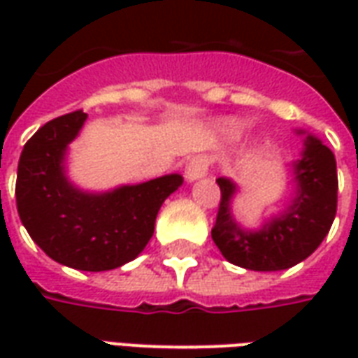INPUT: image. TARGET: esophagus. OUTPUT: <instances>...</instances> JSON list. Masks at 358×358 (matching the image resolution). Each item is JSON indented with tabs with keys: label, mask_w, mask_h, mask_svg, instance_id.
Wrapping results in <instances>:
<instances>
[{
	"label": "esophagus",
	"mask_w": 358,
	"mask_h": 358,
	"mask_svg": "<svg viewBox=\"0 0 358 358\" xmlns=\"http://www.w3.org/2000/svg\"><path fill=\"white\" fill-rule=\"evenodd\" d=\"M209 171V161L205 157H194L189 163L186 164V180L187 182H195V180L203 178Z\"/></svg>",
	"instance_id": "esophagus-1"
}]
</instances>
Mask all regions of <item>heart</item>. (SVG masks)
Instances as JSON below:
<instances>
[{"mask_svg":"<svg viewBox=\"0 0 358 358\" xmlns=\"http://www.w3.org/2000/svg\"><path fill=\"white\" fill-rule=\"evenodd\" d=\"M245 122L240 118H222L217 122V134L228 141H236L245 132Z\"/></svg>","mask_w":358,"mask_h":358,"instance_id":"obj_1","label":"heart"}]
</instances>
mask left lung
<instances>
[{
    "instance_id": "1",
    "label": "left lung",
    "mask_w": 358,
    "mask_h": 358,
    "mask_svg": "<svg viewBox=\"0 0 358 358\" xmlns=\"http://www.w3.org/2000/svg\"><path fill=\"white\" fill-rule=\"evenodd\" d=\"M299 157L289 163L293 194L282 210L270 215L257 228H248L234 215V199L240 186L220 176V207L210 230L213 241L228 263L257 272L292 268L322 243L338 209L336 157L320 138L307 130Z\"/></svg>"
}]
</instances>
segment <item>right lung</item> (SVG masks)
Masks as SVG:
<instances>
[{"mask_svg": "<svg viewBox=\"0 0 358 358\" xmlns=\"http://www.w3.org/2000/svg\"><path fill=\"white\" fill-rule=\"evenodd\" d=\"M88 115L74 110L27 141L17 171V210L30 238L53 261L86 272L113 270L145 249L157 213L184 178L164 174L141 184L90 192L69 178L66 159Z\"/></svg>", "mask_w": 358, "mask_h": 358, "instance_id": "1", "label": "right lung"}]
</instances>
